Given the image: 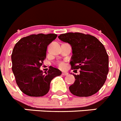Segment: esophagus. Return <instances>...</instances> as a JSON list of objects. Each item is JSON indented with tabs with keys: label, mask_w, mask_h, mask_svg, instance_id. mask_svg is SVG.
I'll return each mask as SVG.
<instances>
[{
	"label": "esophagus",
	"mask_w": 121,
	"mask_h": 121,
	"mask_svg": "<svg viewBox=\"0 0 121 121\" xmlns=\"http://www.w3.org/2000/svg\"><path fill=\"white\" fill-rule=\"evenodd\" d=\"M68 74V73L67 72H62V75H67Z\"/></svg>",
	"instance_id": "34e87169"
}]
</instances>
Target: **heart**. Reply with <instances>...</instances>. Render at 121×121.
I'll use <instances>...</instances> for the list:
<instances>
[{"label":"heart","mask_w":121,"mask_h":121,"mask_svg":"<svg viewBox=\"0 0 121 121\" xmlns=\"http://www.w3.org/2000/svg\"><path fill=\"white\" fill-rule=\"evenodd\" d=\"M58 67H59L60 69H64V68L66 67V64H65L64 62L61 61L58 63Z\"/></svg>","instance_id":"obj_1"}]
</instances>
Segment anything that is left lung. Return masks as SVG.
Instances as JSON below:
<instances>
[{
  "label": "left lung",
  "mask_w": 121,
  "mask_h": 121,
  "mask_svg": "<svg viewBox=\"0 0 121 121\" xmlns=\"http://www.w3.org/2000/svg\"><path fill=\"white\" fill-rule=\"evenodd\" d=\"M58 38L72 46L70 64L72 69H80L74 75L75 82L69 86L73 95L89 97L98 92L108 73V55L102 43L94 36L82 33H64Z\"/></svg>",
  "instance_id": "1"
}]
</instances>
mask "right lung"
I'll return each instance as SVG.
<instances>
[{
	"instance_id": "obj_1",
	"label": "right lung",
	"mask_w": 121,
	"mask_h": 121,
	"mask_svg": "<svg viewBox=\"0 0 121 121\" xmlns=\"http://www.w3.org/2000/svg\"><path fill=\"white\" fill-rule=\"evenodd\" d=\"M56 36L54 33L31 35L21 39L14 46L11 54L12 71L17 85L26 95H46L52 80L61 74L59 69L52 66L45 74L39 69L46 59L48 46Z\"/></svg>"
}]
</instances>
